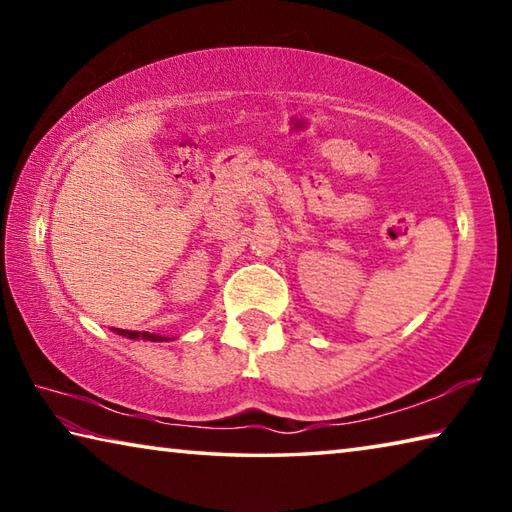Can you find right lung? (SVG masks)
<instances>
[{
    "label": "right lung",
    "instance_id": "add662e5",
    "mask_svg": "<svg viewBox=\"0 0 512 512\" xmlns=\"http://www.w3.org/2000/svg\"><path fill=\"white\" fill-rule=\"evenodd\" d=\"M112 332L124 336V339H133V341H151V343H164V341H173V336H164V334H151V332H131V329H117L112 327Z\"/></svg>",
    "mask_w": 512,
    "mask_h": 512
}]
</instances>
